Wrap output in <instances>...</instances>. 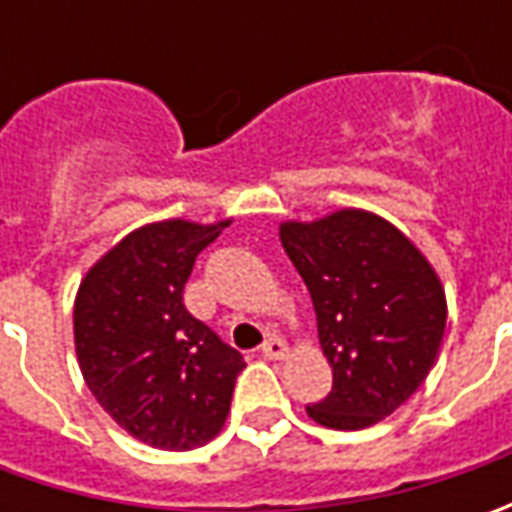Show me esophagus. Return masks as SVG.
Segmentation results:
<instances>
[{
	"mask_svg": "<svg viewBox=\"0 0 512 512\" xmlns=\"http://www.w3.org/2000/svg\"><path fill=\"white\" fill-rule=\"evenodd\" d=\"M262 356H265V359H285L287 344L282 342L279 336H270V339H265V344H262Z\"/></svg>",
	"mask_w": 512,
	"mask_h": 512,
	"instance_id": "obj_1",
	"label": "esophagus"
}]
</instances>
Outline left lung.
I'll use <instances>...</instances> for the list:
<instances>
[{
	"instance_id": "1",
	"label": "left lung",
	"mask_w": 512,
	"mask_h": 512,
	"mask_svg": "<svg viewBox=\"0 0 512 512\" xmlns=\"http://www.w3.org/2000/svg\"><path fill=\"white\" fill-rule=\"evenodd\" d=\"M279 236L310 290L333 367V390L307 416L333 430L382 422L439 356L447 302L436 270L399 227L367 210L285 222Z\"/></svg>"
}]
</instances>
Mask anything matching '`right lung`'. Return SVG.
I'll return each instance as SVG.
<instances>
[{
  "instance_id": "add662e5",
  "label": "right lung",
  "mask_w": 512,
  "mask_h": 512,
  "mask_svg": "<svg viewBox=\"0 0 512 512\" xmlns=\"http://www.w3.org/2000/svg\"><path fill=\"white\" fill-rule=\"evenodd\" d=\"M230 222H153L90 267L73 305V342L96 402L133 439L193 450L225 424L239 350L185 307V282Z\"/></svg>"
}]
</instances>
